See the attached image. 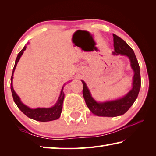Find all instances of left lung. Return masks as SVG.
Instances as JSON below:
<instances>
[{
	"label": "left lung",
	"mask_w": 156,
	"mask_h": 156,
	"mask_svg": "<svg viewBox=\"0 0 156 156\" xmlns=\"http://www.w3.org/2000/svg\"><path fill=\"white\" fill-rule=\"evenodd\" d=\"M113 35L115 51L113 55H122L129 58L131 68L134 72L133 81L131 90L128 93L119 99L104 102H98L92 98L87 84L82 80L83 84V97L87 107L95 115L100 117H117L127 112L137 98L141 87L140 69L135 53L130 46L115 34Z\"/></svg>",
	"instance_id": "obj_1"
}]
</instances>
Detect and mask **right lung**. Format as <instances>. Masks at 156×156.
Segmentation results:
<instances>
[{"label": "right lung", "mask_w": 156, "mask_h": 156, "mask_svg": "<svg viewBox=\"0 0 156 156\" xmlns=\"http://www.w3.org/2000/svg\"><path fill=\"white\" fill-rule=\"evenodd\" d=\"M26 45L24 46V48L22 49V50L20 51L17 57L16 58L15 66L12 69V74L11 76V89L12 94V98L15 104L17 106L18 108L21 110L23 113H24L26 116H27L29 118L34 119L35 121H41V122H46V121H50L56 120L60 117L62 110V106H63V101H64V92H63V88L64 87H62L61 93L59 97L58 98V100L56 102L55 105L51 108H30L28 107L27 106L25 105L20 100V98L19 96L16 94L14 89L12 87V78H13V74H14L15 69L17 64L18 62L19 61L20 58L21 57L23 52L26 49Z\"/></svg>", "instance_id": "obj_1"}]
</instances>
